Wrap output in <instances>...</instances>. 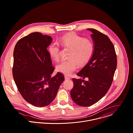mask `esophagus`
I'll return each instance as SVG.
<instances>
[{"instance_id": "34e87169", "label": "esophagus", "mask_w": 133, "mask_h": 133, "mask_svg": "<svg viewBox=\"0 0 133 133\" xmlns=\"http://www.w3.org/2000/svg\"><path fill=\"white\" fill-rule=\"evenodd\" d=\"M65 79H70V78L67 75H65Z\"/></svg>"}]
</instances>
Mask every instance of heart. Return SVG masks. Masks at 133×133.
<instances>
[{
	"label": "heart",
	"mask_w": 133,
	"mask_h": 133,
	"mask_svg": "<svg viewBox=\"0 0 133 133\" xmlns=\"http://www.w3.org/2000/svg\"><path fill=\"white\" fill-rule=\"evenodd\" d=\"M60 42L62 45L72 49L69 56L72 59L63 60L56 67L58 71L66 75L71 74L76 69L77 64L75 60L80 65L85 64L90 60L94 52L95 45L92 40L86 39L76 34L65 35L60 39ZM48 49L50 56L54 60H59L60 46L58 42H51Z\"/></svg>",
	"instance_id": "obj_1"
}]
</instances>
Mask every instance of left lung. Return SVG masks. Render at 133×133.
<instances>
[{
  "label": "left lung",
  "instance_id": "1",
  "mask_svg": "<svg viewBox=\"0 0 133 133\" xmlns=\"http://www.w3.org/2000/svg\"><path fill=\"white\" fill-rule=\"evenodd\" d=\"M91 37L95 45L94 54L77 74L83 79L73 78L70 91L73 101L82 107H89L99 101L110 88L117 67V56L114 44L108 37L94 29ZM88 78L87 81L84 78Z\"/></svg>",
  "mask_w": 133,
  "mask_h": 133
}]
</instances>
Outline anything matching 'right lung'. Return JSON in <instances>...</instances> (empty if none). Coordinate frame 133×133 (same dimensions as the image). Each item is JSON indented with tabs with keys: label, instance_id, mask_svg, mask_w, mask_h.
I'll return each instance as SVG.
<instances>
[{
	"label": "right lung",
	"instance_id": "add662e5",
	"mask_svg": "<svg viewBox=\"0 0 133 133\" xmlns=\"http://www.w3.org/2000/svg\"><path fill=\"white\" fill-rule=\"evenodd\" d=\"M50 36L34 32L21 39L15 45L13 76L22 97L32 105L43 107L56 98L65 78L55 70L47 47L52 42Z\"/></svg>",
	"mask_w": 133,
	"mask_h": 133
}]
</instances>
